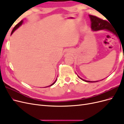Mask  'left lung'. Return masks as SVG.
Masks as SVG:
<instances>
[{
	"label": "left lung",
	"mask_w": 124,
	"mask_h": 124,
	"mask_svg": "<svg viewBox=\"0 0 124 124\" xmlns=\"http://www.w3.org/2000/svg\"><path fill=\"white\" fill-rule=\"evenodd\" d=\"M89 16L90 17V19H91V28L93 31H100V30L105 29L106 30V31L111 32L112 33H113V34L118 37L117 35L116 34V32L115 31V30L112 27V26L108 22H107V21L101 19V18L97 16H92V15H89ZM78 77L80 79L86 82H97L100 81H87V80L83 79V78H82L79 76H78ZM103 80V79L101 80L100 81H102Z\"/></svg>",
	"instance_id": "obj_1"
}]
</instances>
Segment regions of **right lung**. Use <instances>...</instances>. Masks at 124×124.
Instances as JSON below:
<instances>
[{"label":"right lung","mask_w":124,"mask_h":124,"mask_svg":"<svg viewBox=\"0 0 124 124\" xmlns=\"http://www.w3.org/2000/svg\"><path fill=\"white\" fill-rule=\"evenodd\" d=\"M23 20H22L20 22H19V23H18L17 25H16V26H15V27H14V28L13 29V30H12V32H11V35H12V33H13V32L16 31V30L18 27H20V26H21L22 25V24H23ZM56 81H57V78H56V80L54 81V82L53 83H52L51 85H49V86H47V87H49V86H52L53 85H54L55 83V82H56Z\"/></svg>","instance_id":"right-lung-1"}]
</instances>
